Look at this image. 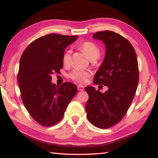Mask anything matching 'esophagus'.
<instances>
[{"label":"esophagus","mask_w":158,"mask_h":158,"mask_svg":"<svg viewBox=\"0 0 158 158\" xmlns=\"http://www.w3.org/2000/svg\"><path fill=\"white\" fill-rule=\"evenodd\" d=\"M77 89H78V90H79V91H82V90H84V86L81 84H79L77 85Z\"/></svg>","instance_id":"1"}]
</instances>
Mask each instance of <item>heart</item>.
<instances>
[{
	"instance_id": "obj_1",
	"label": "heart",
	"mask_w": 158,
	"mask_h": 158,
	"mask_svg": "<svg viewBox=\"0 0 158 158\" xmlns=\"http://www.w3.org/2000/svg\"><path fill=\"white\" fill-rule=\"evenodd\" d=\"M79 49L82 51L90 60L98 59L100 57V50L95 43L90 41H84L78 45ZM71 53L70 51L67 50L63 55V63L64 65H68L70 63ZM90 74L87 71L81 69H74L69 74V77L74 81L83 84L88 81Z\"/></svg>"
}]
</instances>
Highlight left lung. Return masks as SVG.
<instances>
[{"instance_id":"left-lung-1","label":"left lung","mask_w":158,"mask_h":158,"mask_svg":"<svg viewBox=\"0 0 158 158\" xmlns=\"http://www.w3.org/2000/svg\"><path fill=\"white\" fill-rule=\"evenodd\" d=\"M93 38L106 47L103 62L94 76V84L108 87L105 93L86 86L89 98L87 118L95 127L106 129L121 121L135 97L139 82L137 54L126 38L113 31H100Z\"/></svg>"}]
</instances>
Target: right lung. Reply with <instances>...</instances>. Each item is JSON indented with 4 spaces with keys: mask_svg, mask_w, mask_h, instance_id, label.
<instances>
[{
    "mask_svg": "<svg viewBox=\"0 0 158 158\" xmlns=\"http://www.w3.org/2000/svg\"><path fill=\"white\" fill-rule=\"evenodd\" d=\"M78 36L49 34L26 47L21 56L17 77L21 96L32 118L42 126L59 122L77 89L73 83L56 85L52 75L63 68L65 48Z\"/></svg>",
    "mask_w": 158,
    "mask_h": 158,
    "instance_id": "right-lung-1",
    "label": "right lung"
}]
</instances>
